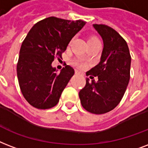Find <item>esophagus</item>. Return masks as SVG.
Returning a JSON list of instances; mask_svg holds the SVG:
<instances>
[{
    "mask_svg": "<svg viewBox=\"0 0 148 148\" xmlns=\"http://www.w3.org/2000/svg\"><path fill=\"white\" fill-rule=\"evenodd\" d=\"M75 74H76V75H80V74H81V73H80L79 71H78V70H75Z\"/></svg>",
    "mask_w": 148,
    "mask_h": 148,
    "instance_id": "34e87169",
    "label": "esophagus"
}]
</instances>
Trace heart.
I'll return each instance as SVG.
<instances>
[{
  "instance_id": "obj_1",
  "label": "heart",
  "mask_w": 148,
  "mask_h": 148,
  "mask_svg": "<svg viewBox=\"0 0 148 148\" xmlns=\"http://www.w3.org/2000/svg\"><path fill=\"white\" fill-rule=\"evenodd\" d=\"M89 41H99V40L97 39V38H90ZM73 64H74V66H75L76 67H78V68L83 69L86 67V64H85L84 62L82 61V60H81V59H76V60L74 61Z\"/></svg>"
}]
</instances>
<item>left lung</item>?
<instances>
[{
	"instance_id": "left-lung-1",
	"label": "left lung",
	"mask_w": 148,
	"mask_h": 148,
	"mask_svg": "<svg viewBox=\"0 0 148 148\" xmlns=\"http://www.w3.org/2000/svg\"><path fill=\"white\" fill-rule=\"evenodd\" d=\"M92 26L101 36L103 49L99 64L86 75L97 76L98 80L90 82L87 78L79 96L86 110L103 114L113 110L123 98L130 80L131 57L126 41L114 29L104 25Z\"/></svg>"
}]
</instances>
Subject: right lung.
Instances as JSON below:
<instances>
[{
	"label": "right lung",
	"mask_w": 148,
	"mask_h": 148,
	"mask_svg": "<svg viewBox=\"0 0 148 148\" xmlns=\"http://www.w3.org/2000/svg\"><path fill=\"white\" fill-rule=\"evenodd\" d=\"M86 25L81 20L69 21L50 17L36 23L22 42L17 75L23 96L40 110L52 108L75 73L66 66L59 73L51 63L62 58L69 43Z\"/></svg>",
	"instance_id": "add662e5"
}]
</instances>
